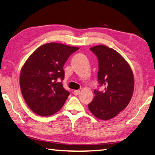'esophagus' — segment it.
<instances>
[{"label":"esophagus","mask_w":155,"mask_h":155,"mask_svg":"<svg viewBox=\"0 0 155 155\" xmlns=\"http://www.w3.org/2000/svg\"><path fill=\"white\" fill-rule=\"evenodd\" d=\"M73 93H74V94L76 95V96L80 94V90H74V91Z\"/></svg>","instance_id":"esophagus-1"}]
</instances>
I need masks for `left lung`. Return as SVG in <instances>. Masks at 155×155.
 Returning a JSON list of instances; mask_svg holds the SVG:
<instances>
[{
	"label": "left lung",
	"instance_id": "8db88e82",
	"mask_svg": "<svg viewBox=\"0 0 155 155\" xmlns=\"http://www.w3.org/2000/svg\"><path fill=\"white\" fill-rule=\"evenodd\" d=\"M90 50L98 58V82L104 90H94L88 108L98 119H111L130 101L134 86L133 73L127 61L113 49L97 45Z\"/></svg>",
	"mask_w": 155,
	"mask_h": 155
}]
</instances>
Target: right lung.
Listing matches in <instances>:
<instances>
[{
  "mask_svg": "<svg viewBox=\"0 0 155 155\" xmlns=\"http://www.w3.org/2000/svg\"><path fill=\"white\" fill-rule=\"evenodd\" d=\"M78 50L61 43H47L36 49L25 63L21 71V90L34 113L48 117L64 105L70 92L60 82L64 78L63 65Z\"/></svg>",
  "mask_w": 155,
  "mask_h": 155,
  "instance_id": "right-lung-1",
  "label": "right lung"
}]
</instances>
